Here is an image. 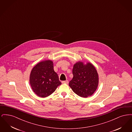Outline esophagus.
Wrapping results in <instances>:
<instances>
[{"mask_svg": "<svg viewBox=\"0 0 132 132\" xmlns=\"http://www.w3.org/2000/svg\"><path fill=\"white\" fill-rule=\"evenodd\" d=\"M62 82L63 84H68L69 81H68V80H66V81H62Z\"/></svg>", "mask_w": 132, "mask_h": 132, "instance_id": "esophagus-1", "label": "esophagus"}]
</instances>
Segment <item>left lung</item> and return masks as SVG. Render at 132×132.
<instances>
[{"label": "left lung", "mask_w": 132, "mask_h": 132, "mask_svg": "<svg viewBox=\"0 0 132 132\" xmlns=\"http://www.w3.org/2000/svg\"><path fill=\"white\" fill-rule=\"evenodd\" d=\"M73 79L69 86L78 95L87 97L96 90L98 84V76L94 66L90 63L84 65L79 62L74 65Z\"/></svg>", "instance_id": "1"}]
</instances>
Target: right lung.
Wrapping results in <instances>:
<instances>
[{"instance_id": "add662e5", "label": "right lung", "mask_w": 132, "mask_h": 132, "mask_svg": "<svg viewBox=\"0 0 132 132\" xmlns=\"http://www.w3.org/2000/svg\"><path fill=\"white\" fill-rule=\"evenodd\" d=\"M53 64L50 60L44 61L38 63L31 70L30 84L33 91L39 97L50 95L61 84Z\"/></svg>"}]
</instances>
